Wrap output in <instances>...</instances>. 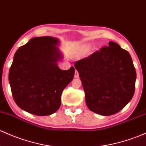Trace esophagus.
Here are the masks:
<instances>
[{
  "label": "esophagus",
  "instance_id": "1",
  "mask_svg": "<svg viewBox=\"0 0 146 146\" xmlns=\"http://www.w3.org/2000/svg\"><path fill=\"white\" fill-rule=\"evenodd\" d=\"M75 78H79V73H78V72L77 71V70L75 71Z\"/></svg>",
  "mask_w": 146,
  "mask_h": 146
}]
</instances>
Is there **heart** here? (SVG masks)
<instances>
[{
	"label": "heart",
	"mask_w": 146,
	"mask_h": 146,
	"mask_svg": "<svg viewBox=\"0 0 146 146\" xmlns=\"http://www.w3.org/2000/svg\"><path fill=\"white\" fill-rule=\"evenodd\" d=\"M86 46H82V50L83 51H85L86 50Z\"/></svg>",
	"instance_id": "heart-1"
}]
</instances>
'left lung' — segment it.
Instances as JSON below:
<instances>
[{"instance_id":"left-lung-1","label":"left lung","mask_w":146,"mask_h":146,"mask_svg":"<svg viewBox=\"0 0 146 146\" xmlns=\"http://www.w3.org/2000/svg\"><path fill=\"white\" fill-rule=\"evenodd\" d=\"M85 93L86 106L102 116L117 113L132 100L137 78L136 70L129 52L113 41L107 47L77 61Z\"/></svg>"}]
</instances>
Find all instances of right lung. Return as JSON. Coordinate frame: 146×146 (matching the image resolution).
<instances>
[{
    "mask_svg": "<svg viewBox=\"0 0 146 146\" xmlns=\"http://www.w3.org/2000/svg\"><path fill=\"white\" fill-rule=\"evenodd\" d=\"M53 36L33 37L14 54L9 71V82L16 104L21 110L36 116L56 112L61 96L73 80L75 68H59L64 55Z\"/></svg>",
    "mask_w": 146,
    "mask_h": 146,
    "instance_id": "right-lung-1",
    "label": "right lung"
}]
</instances>
